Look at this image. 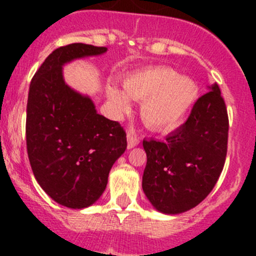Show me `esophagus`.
I'll list each match as a JSON object with an SVG mask.
<instances>
[{"label":"esophagus","instance_id":"obj_1","mask_svg":"<svg viewBox=\"0 0 256 256\" xmlns=\"http://www.w3.org/2000/svg\"><path fill=\"white\" fill-rule=\"evenodd\" d=\"M138 138L136 135L135 131H128V147L132 148V147L138 146Z\"/></svg>","mask_w":256,"mask_h":256}]
</instances>
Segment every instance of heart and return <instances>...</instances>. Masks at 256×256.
<instances>
[{"label":"heart","instance_id":"heart-1","mask_svg":"<svg viewBox=\"0 0 256 256\" xmlns=\"http://www.w3.org/2000/svg\"><path fill=\"white\" fill-rule=\"evenodd\" d=\"M122 86L124 90L114 84L106 88L108 100L115 114L130 110V98L142 102L141 116L156 130H168L178 125L198 98L194 80L166 66L134 72L124 79Z\"/></svg>","mask_w":256,"mask_h":256}]
</instances>
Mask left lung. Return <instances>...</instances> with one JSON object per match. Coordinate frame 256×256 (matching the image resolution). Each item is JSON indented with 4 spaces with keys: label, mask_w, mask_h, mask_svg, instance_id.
Masks as SVG:
<instances>
[{
    "label": "left lung",
    "mask_w": 256,
    "mask_h": 256,
    "mask_svg": "<svg viewBox=\"0 0 256 256\" xmlns=\"http://www.w3.org/2000/svg\"><path fill=\"white\" fill-rule=\"evenodd\" d=\"M188 120L164 141L144 140L147 164L142 190L164 214L197 207L210 193L223 171L228 144V114L218 84L208 86Z\"/></svg>",
    "instance_id": "8db88e82"
}]
</instances>
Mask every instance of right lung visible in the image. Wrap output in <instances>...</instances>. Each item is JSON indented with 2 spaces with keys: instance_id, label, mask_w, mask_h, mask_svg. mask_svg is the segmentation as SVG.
Listing matches in <instances>:
<instances>
[{
  "instance_id": "1",
  "label": "right lung",
  "mask_w": 256,
  "mask_h": 256,
  "mask_svg": "<svg viewBox=\"0 0 256 256\" xmlns=\"http://www.w3.org/2000/svg\"><path fill=\"white\" fill-rule=\"evenodd\" d=\"M106 52L82 43L56 49L30 85L26 138L30 167L40 188L66 208L90 207L102 197L112 164L128 146L120 124L98 114L92 98L64 80V66Z\"/></svg>"
}]
</instances>
